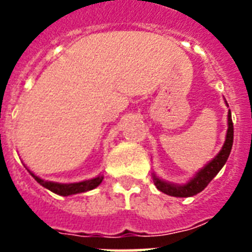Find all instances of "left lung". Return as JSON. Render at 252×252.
<instances>
[{"instance_id": "left-lung-1", "label": "left lung", "mask_w": 252, "mask_h": 252, "mask_svg": "<svg viewBox=\"0 0 252 252\" xmlns=\"http://www.w3.org/2000/svg\"><path fill=\"white\" fill-rule=\"evenodd\" d=\"M233 138H234V128H233L231 112L229 110L226 138H225V144H223L222 149L220 150V153L209 163H207L201 170L196 172L195 176L188 183L182 184V186L167 183L165 180L159 179L158 176H156V174H153V182L156 184V187L161 192L166 193V195L174 196V197H191V196L197 195L199 192L203 191L204 188L211 183V180L219 174L220 170L226 163L227 158L230 156L231 146H233Z\"/></svg>"}]
</instances>
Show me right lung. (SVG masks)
Returning <instances> with one entry per match:
<instances>
[{
    "label": "right lung",
    "instance_id": "right-lung-1",
    "mask_svg": "<svg viewBox=\"0 0 252 252\" xmlns=\"http://www.w3.org/2000/svg\"><path fill=\"white\" fill-rule=\"evenodd\" d=\"M29 172L33 176V179L36 180L37 183L43 186L44 188L52 191L53 193H57V195L61 196H69V195H76V193H81V192H87L94 189L102 183L103 176H96V178H93V179L84 180V182H78V183H69V184H63V183H56V182H48V180L40 179L39 176H36L33 172H31L29 170Z\"/></svg>",
    "mask_w": 252,
    "mask_h": 252
}]
</instances>
